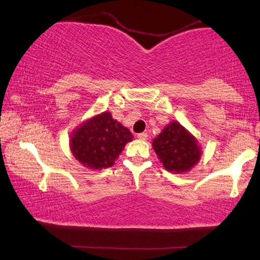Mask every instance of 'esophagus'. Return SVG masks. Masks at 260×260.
I'll use <instances>...</instances> for the list:
<instances>
[{"label": "esophagus", "mask_w": 260, "mask_h": 260, "mask_svg": "<svg viewBox=\"0 0 260 260\" xmlns=\"http://www.w3.org/2000/svg\"><path fill=\"white\" fill-rule=\"evenodd\" d=\"M137 137H138L140 140H146L147 137H148V135L145 134V133H142V134H138Z\"/></svg>", "instance_id": "esophagus-1"}]
</instances>
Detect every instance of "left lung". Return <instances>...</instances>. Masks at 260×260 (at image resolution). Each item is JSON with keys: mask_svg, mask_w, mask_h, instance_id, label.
Masks as SVG:
<instances>
[{"mask_svg": "<svg viewBox=\"0 0 260 260\" xmlns=\"http://www.w3.org/2000/svg\"><path fill=\"white\" fill-rule=\"evenodd\" d=\"M153 147L166 169L170 172L188 171L201 155L198 142L179 123L172 122L154 139Z\"/></svg>", "mask_w": 260, "mask_h": 260, "instance_id": "obj_1", "label": "left lung"}]
</instances>
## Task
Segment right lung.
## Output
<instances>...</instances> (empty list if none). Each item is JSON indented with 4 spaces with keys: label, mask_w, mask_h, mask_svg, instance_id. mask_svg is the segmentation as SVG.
<instances>
[{
    "label": "right lung",
    "mask_w": 260,
    "mask_h": 260,
    "mask_svg": "<svg viewBox=\"0 0 260 260\" xmlns=\"http://www.w3.org/2000/svg\"><path fill=\"white\" fill-rule=\"evenodd\" d=\"M133 135L121 123L105 112L91 118L72 136L73 155L90 169L112 167Z\"/></svg>",
    "instance_id": "right-lung-1"
}]
</instances>
